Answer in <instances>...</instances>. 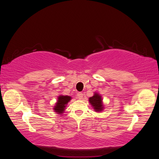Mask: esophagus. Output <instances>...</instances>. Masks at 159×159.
Here are the masks:
<instances>
[{
	"instance_id": "obj_1",
	"label": "esophagus",
	"mask_w": 159,
	"mask_h": 159,
	"mask_svg": "<svg viewBox=\"0 0 159 159\" xmlns=\"http://www.w3.org/2000/svg\"><path fill=\"white\" fill-rule=\"evenodd\" d=\"M83 96H84V95H83V93H81V92H78V94H77V98H78L79 99H82L83 98Z\"/></svg>"
}]
</instances>
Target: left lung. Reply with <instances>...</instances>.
Returning a JSON list of instances; mask_svg holds the SVG:
<instances>
[{
  "label": "left lung",
  "instance_id": "8db88e82",
  "mask_svg": "<svg viewBox=\"0 0 159 159\" xmlns=\"http://www.w3.org/2000/svg\"><path fill=\"white\" fill-rule=\"evenodd\" d=\"M89 102L96 112H101L104 109L102 97L99 93L95 92L92 97L89 98Z\"/></svg>",
  "mask_w": 159,
  "mask_h": 159
}]
</instances>
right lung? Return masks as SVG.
Returning a JSON list of instances; mask_svg holds the SVG:
<instances>
[{
    "mask_svg": "<svg viewBox=\"0 0 159 159\" xmlns=\"http://www.w3.org/2000/svg\"><path fill=\"white\" fill-rule=\"evenodd\" d=\"M71 99V97L69 95H59L57 97V102L55 104V106L54 107V112L57 113V114L62 115L65 111L66 107L68 105V102Z\"/></svg>",
    "mask_w": 159,
    "mask_h": 159,
    "instance_id": "1",
    "label": "right lung"
}]
</instances>
